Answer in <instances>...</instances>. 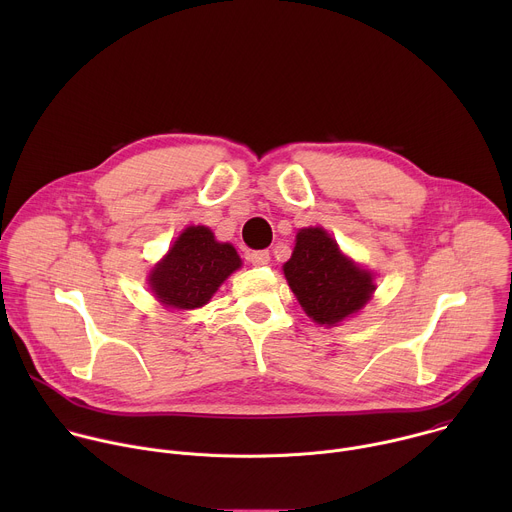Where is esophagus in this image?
<instances>
[{"instance_id": "obj_1", "label": "esophagus", "mask_w": 512, "mask_h": 512, "mask_svg": "<svg viewBox=\"0 0 512 512\" xmlns=\"http://www.w3.org/2000/svg\"><path fill=\"white\" fill-rule=\"evenodd\" d=\"M249 261L255 267H261V265H267L271 261V257H269V251H253V253H249Z\"/></svg>"}]
</instances>
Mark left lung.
<instances>
[{"label":"left lung","mask_w":512,"mask_h":512,"mask_svg":"<svg viewBox=\"0 0 512 512\" xmlns=\"http://www.w3.org/2000/svg\"><path fill=\"white\" fill-rule=\"evenodd\" d=\"M283 273L304 312L324 326L362 310L377 289L373 273L346 257L322 227L300 229Z\"/></svg>","instance_id":"obj_1"}]
</instances>
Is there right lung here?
Segmentation results:
<instances>
[{
    "label": "right lung",
    "mask_w": 512,
    "mask_h": 512,
    "mask_svg": "<svg viewBox=\"0 0 512 512\" xmlns=\"http://www.w3.org/2000/svg\"><path fill=\"white\" fill-rule=\"evenodd\" d=\"M241 267L231 243H218L208 227H188L150 271V287L170 310H196L210 302L223 281Z\"/></svg>",
    "instance_id": "right-lung-1"
}]
</instances>
